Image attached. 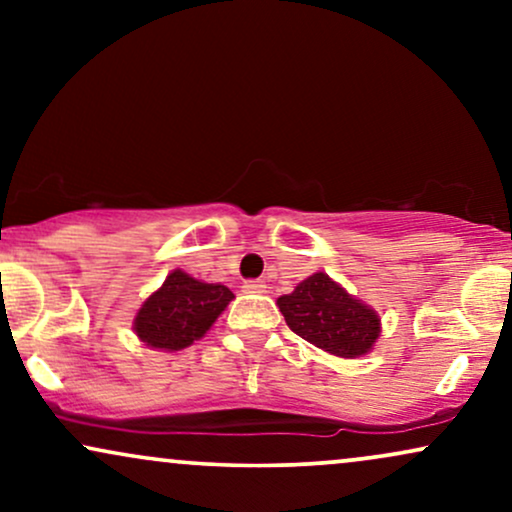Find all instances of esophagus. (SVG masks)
<instances>
[{"label":"esophagus","mask_w":512,"mask_h":512,"mask_svg":"<svg viewBox=\"0 0 512 512\" xmlns=\"http://www.w3.org/2000/svg\"><path fill=\"white\" fill-rule=\"evenodd\" d=\"M243 291L245 293H264L267 291V284H264L262 279H250L243 284Z\"/></svg>","instance_id":"esophagus-1"}]
</instances>
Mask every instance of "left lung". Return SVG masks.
I'll list each match as a JSON object with an SVG mask.
<instances>
[{"mask_svg":"<svg viewBox=\"0 0 512 512\" xmlns=\"http://www.w3.org/2000/svg\"><path fill=\"white\" fill-rule=\"evenodd\" d=\"M276 303L298 337L334 356L366 354L380 334L378 315L322 272L308 276Z\"/></svg>","mask_w":512,"mask_h":512,"instance_id":"1","label":"left lung"}]
</instances>
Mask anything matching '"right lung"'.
I'll list each match as a JSON object with an SVG mask.
<instances>
[{"instance_id": "obj_1", "label": "right lung", "mask_w": 512, "mask_h": 512, "mask_svg": "<svg viewBox=\"0 0 512 512\" xmlns=\"http://www.w3.org/2000/svg\"><path fill=\"white\" fill-rule=\"evenodd\" d=\"M231 298L226 286L204 284L175 269L161 289L146 298L134 317V332L146 346L180 351L207 334Z\"/></svg>"}]
</instances>
